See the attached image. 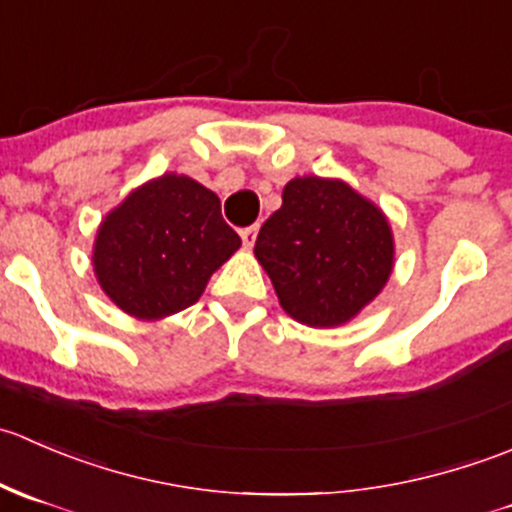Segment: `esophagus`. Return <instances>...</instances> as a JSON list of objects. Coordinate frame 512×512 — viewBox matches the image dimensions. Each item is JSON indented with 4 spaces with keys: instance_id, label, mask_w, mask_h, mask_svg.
Returning a JSON list of instances; mask_svg holds the SVG:
<instances>
[{
    "instance_id": "obj_1",
    "label": "esophagus",
    "mask_w": 512,
    "mask_h": 512,
    "mask_svg": "<svg viewBox=\"0 0 512 512\" xmlns=\"http://www.w3.org/2000/svg\"><path fill=\"white\" fill-rule=\"evenodd\" d=\"M257 230H260V227L257 225H250V227H242L240 230V237H242V245L247 247V250H250L252 245H255V237H257Z\"/></svg>"
}]
</instances>
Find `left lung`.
Here are the masks:
<instances>
[{
  "label": "left lung",
  "mask_w": 512,
  "mask_h": 512,
  "mask_svg": "<svg viewBox=\"0 0 512 512\" xmlns=\"http://www.w3.org/2000/svg\"><path fill=\"white\" fill-rule=\"evenodd\" d=\"M255 257L289 317L332 329L386 287L394 230L384 210L342 178L297 175L282 190V208L260 227Z\"/></svg>",
  "instance_id": "obj_1"
}]
</instances>
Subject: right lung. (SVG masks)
Segmentation results:
<instances>
[{"mask_svg": "<svg viewBox=\"0 0 512 512\" xmlns=\"http://www.w3.org/2000/svg\"><path fill=\"white\" fill-rule=\"evenodd\" d=\"M240 245L213 190L190 175L163 173L106 213L91 265L121 312L153 322L198 302L213 272Z\"/></svg>", "mask_w": 512, "mask_h": 512, "instance_id": "right-lung-1", "label": "right lung"}]
</instances>
